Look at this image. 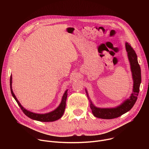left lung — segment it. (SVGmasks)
<instances>
[{"label": "left lung", "instance_id": "obj_1", "mask_svg": "<svg viewBox=\"0 0 149 149\" xmlns=\"http://www.w3.org/2000/svg\"><path fill=\"white\" fill-rule=\"evenodd\" d=\"M125 49L128 54L129 59L131 65V70L133 78V90L129 98L125 100L121 105L115 108L111 109H100L97 108L93 105L91 101L90 100V108L92 110L93 115L97 117L102 119H113L121 116L124 113L130 110L136 103L137 96L139 93L140 86L141 81V70L137 61V55L131 47V45L126 42ZM87 95L88 100H90L87 90Z\"/></svg>", "mask_w": 149, "mask_h": 149}]
</instances>
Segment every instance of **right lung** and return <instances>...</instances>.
Segmentation results:
<instances>
[{"instance_id":"right-lung-1","label":"right lung","mask_w":149,"mask_h":149,"mask_svg":"<svg viewBox=\"0 0 149 149\" xmlns=\"http://www.w3.org/2000/svg\"><path fill=\"white\" fill-rule=\"evenodd\" d=\"M12 75H10V91H11V93L12 96L13 97V98H15V100H16V102L17 103V104L19 105V106L20 107V108L22 110V111L24 112V113L28 116V117H29L31 119L35 120H37V121H42V122H51V121H56L57 120H58L59 118H60L63 113H64L65 109V106H66V100H67V90L65 92L64 94H63L62 98V101L61 102L60 104V105H59V107L55 110L54 111L50 112L49 113H47V114H36V113H33L32 112H31L29 111L26 110L25 109H24L21 104H20V102H19V101L17 100L16 96L15 95L13 91H12Z\"/></svg>"}]
</instances>
